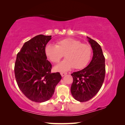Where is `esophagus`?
<instances>
[{
    "instance_id": "obj_1",
    "label": "esophagus",
    "mask_w": 125,
    "mask_h": 125,
    "mask_svg": "<svg viewBox=\"0 0 125 125\" xmlns=\"http://www.w3.org/2000/svg\"><path fill=\"white\" fill-rule=\"evenodd\" d=\"M60 74L61 75V76L64 77V76H65L66 74H67V73H66V72H61Z\"/></svg>"
}]
</instances>
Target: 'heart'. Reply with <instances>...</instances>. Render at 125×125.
<instances>
[{
	"instance_id": "1",
	"label": "heart",
	"mask_w": 125,
	"mask_h": 125,
	"mask_svg": "<svg viewBox=\"0 0 125 125\" xmlns=\"http://www.w3.org/2000/svg\"><path fill=\"white\" fill-rule=\"evenodd\" d=\"M47 57L54 63L59 62L64 56L66 59L54 66L56 71H69L73 67L82 69L88 64L92 54L91 48L79 40L67 38L57 42L56 45L47 44L45 48Z\"/></svg>"
}]
</instances>
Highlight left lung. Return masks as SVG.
Returning <instances> with one entry per match:
<instances>
[{
    "instance_id": "8db88e82",
    "label": "left lung",
    "mask_w": 125,
    "mask_h": 125,
    "mask_svg": "<svg viewBox=\"0 0 125 125\" xmlns=\"http://www.w3.org/2000/svg\"><path fill=\"white\" fill-rule=\"evenodd\" d=\"M93 50V57L84 69L72 73L73 81L71 90L75 100L86 102L96 95L103 84L105 76V60L101 46L87 37Z\"/></svg>"
}]
</instances>
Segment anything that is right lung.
<instances>
[{
    "instance_id": "add662e5",
    "label": "right lung",
    "mask_w": 125,
    "mask_h": 125,
    "mask_svg": "<svg viewBox=\"0 0 125 125\" xmlns=\"http://www.w3.org/2000/svg\"><path fill=\"white\" fill-rule=\"evenodd\" d=\"M51 37L36 36L25 42L17 54L15 64L17 83L22 93L36 102L49 100L61 79L60 73H51L52 65L45 53Z\"/></svg>"
}]
</instances>
